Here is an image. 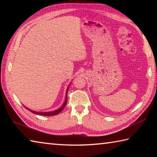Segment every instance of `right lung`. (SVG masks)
I'll list each match as a JSON object with an SVG mask.
<instances>
[{"mask_svg": "<svg viewBox=\"0 0 157 157\" xmlns=\"http://www.w3.org/2000/svg\"><path fill=\"white\" fill-rule=\"evenodd\" d=\"M69 86H68L67 89V92H66V98H65V102L64 103H63V105L60 107L59 109L56 110V111H51V112H37V111H32V110L29 109L28 108L26 107V106H25L26 109H28V111H29L30 112L34 113V114H36V115H44V116H51V115H56L59 114V113H61L63 109L65 108V106L67 104V92H68V90H69Z\"/></svg>", "mask_w": 157, "mask_h": 157, "instance_id": "add662e5", "label": "right lung"}]
</instances>
